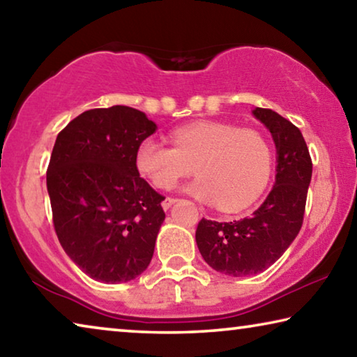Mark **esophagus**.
<instances>
[{"mask_svg": "<svg viewBox=\"0 0 357 357\" xmlns=\"http://www.w3.org/2000/svg\"><path fill=\"white\" fill-rule=\"evenodd\" d=\"M175 201H177V199H175V197H171V196H169V197H166V199H165V201H162V208H165V210H167L169 207H171V206H172V204H174Z\"/></svg>", "mask_w": 357, "mask_h": 357, "instance_id": "1", "label": "esophagus"}]
</instances>
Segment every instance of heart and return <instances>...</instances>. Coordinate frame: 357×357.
<instances>
[{
  "mask_svg": "<svg viewBox=\"0 0 357 357\" xmlns=\"http://www.w3.org/2000/svg\"><path fill=\"white\" fill-rule=\"evenodd\" d=\"M172 144L144 139L136 151V167L160 190H172L180 180L199 174L188 186L192 196L215 202L223 212L251 206L271 180L273 147L258 130L223 121H196L175 128Z\"/></svg>",
  "mask_w": 357,
  "mask_h": 357,
  "instance_id": "1",
  "label": "heart"
}]
</instances>
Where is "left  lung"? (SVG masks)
I'll use <instances>...</instances> for the list:
<instances>
[{"mask_svg":"<svg viewBox=\"0 0 357 357\" xmlns=\"http://www.w3.org/2000/svg\"><path fill=\"white\" fill-rule=\"evenodd\" d=\"M253 114L275 140V185L250 217L229 223L202 218L196 229L204 261L231 277L266 271L293 243L303 223L312 180V156L299 128L272 109L256 107Z\"/></svg>","mask_w":357,"mask_h":357,"instance_id":"1","label":"left lung"}]
</instances>
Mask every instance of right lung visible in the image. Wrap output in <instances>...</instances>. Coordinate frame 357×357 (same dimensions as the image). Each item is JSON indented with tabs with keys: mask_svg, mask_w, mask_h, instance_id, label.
<instances>
[{
	"mask_svg": "<svg viewBox=\"0 0 357 357\" xmlns=\"http://www.w3.org/2000/svg\"><path fill=\"white\" fill-rule=\"evenodd\" d=\"M155 130L140 110L112 106L86 110L56 136L47 167L54 227L96 282H130L153 256L165 196L139 175L136 151Z\"/></svg>",
	"mask_w": 357,
	"mask_h": 357,
	"instance_id": "add662e5",
	"label": "right lung"
}]
</instances>
